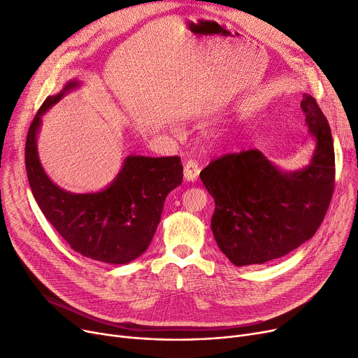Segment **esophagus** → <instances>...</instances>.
Listing matches in <instances>:
<instances>
[{
    "mask_svg": "<svg viewBox=\"0 0 358 358\" xmlns=\"http://www.w3.org/2000/svg\"><path fill=\"white\" fill-rule=\"evenodd\" d=\"M200 174V165L196 161H187L184 165V178L187 181H196Z\"/></svg>",
    "mask_w": 358,
    "mask_h": 358,
    "instance_id": "34e87169",
    "label": "esophagus"
}]
</instances>
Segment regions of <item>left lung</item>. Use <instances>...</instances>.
Returning a JSON list of instances; mask_svg holds the SVG:
<instances>
[{
	"instance_id": "left-lung-1",
	"label": "left lung",
	"mask_w": 358,
	"mask_h": 358,
	"mask_svg": "<svg viewBox=\"0 0 358 358\" xmlns=\"http://www.w3.org/2000/svg\"><path fill=\"white\" fill-rule=\"evenodd\" d=\"M315 141L309 165L283 171L258 149L223 155L200 173L215 200L212 231L235 266L262 264L310 239L322 223L335 185L331 127L316 100L300 103Z\"/></svg>"
}]
</instances>
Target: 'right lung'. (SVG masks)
I'll list each match as a JSON object with an SVG mask.
<instances>
[{"label": "right lung", "instance_id": "add662e5", "mask_svg": "<svg viewBox=\"0 0 358 358\" xmlns=\"http://www.w3.org/2000/svg\"><path fill=\"white\" fill-rule=\"evenodd\" d=\"M80 85L69 80L34 116L24 149L29 184L45 217L73 251L106 264H127L149 247L168 193L182 181V165L178 157L129 155L104 190L78 194L56 185L41 164L37 135L45 113Z\"/></svg>", "mask_w": 358, "mask_h": 358}]
</instances>
